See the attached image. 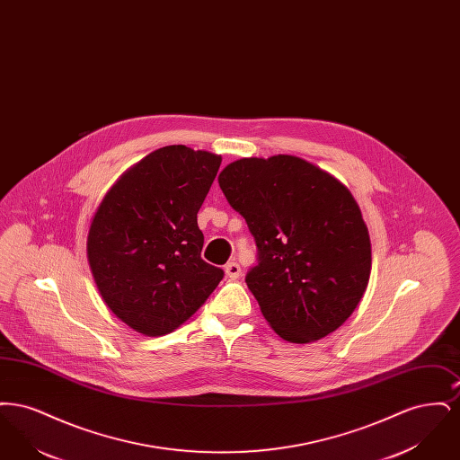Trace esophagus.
<instances>
[{
	"label": "esophagus",
	"instance_id": "esophagus-1",
	"mask_svg": "<svg viewBox=\"0 0 460 460\" xmlns=\"http://www.w3.org/2000/svg\"><path fill=\"white\" fill-rule=\"evenodd\" d=\"M224 269H226V276L229 279H238L241 276V267L238 262H227Z\"/></svg>",
	"mask_w": 460,
	"mask_h": 460
}]
</instances>
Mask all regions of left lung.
Returning <instances> with one entry per match:
<instances>
[{"label":"left lung","instance_id":"1","mask_svg":"<svg viewBox=\"0 0 460 460\" xmlns=\"http://www.w3.org/2000/svg\"><path fill=\"white\" fill-rule=\"evenodd\" d=\"M219 186L257 244L244 281L270 328L291 343L340 328L371 274L369 231L350 191L291 155L241 158Z\"/></svg>","mask_w":460,"mask_h":460}]
</instances>
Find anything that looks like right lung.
I'll return each mask as SVG.
<instances>
[{
  "label": "right lung",
  "instance_id": "right-lung-1",
  "mask_svg": "<svg viewBox=\"0 0 460 460\" xmlns=\"http://www.w3.org/2000/svg\"><path fill=\"white\" fill-rule=\"evenodd\" d=\"M219 155L164 146L122 175L103 198L88 236L94 283L110 310L146 336L190 319L224 278L201 259L197 214Z\"/></svg>",
  "mask_w": 460,
  "mask_h": 460
}]
</instances>
